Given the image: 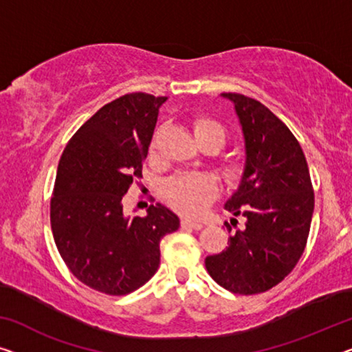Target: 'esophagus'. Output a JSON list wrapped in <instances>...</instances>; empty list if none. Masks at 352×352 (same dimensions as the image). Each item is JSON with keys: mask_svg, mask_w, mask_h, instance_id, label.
Returning a JSON list of instances; mask_svg holds the SVG:
<instances>
[{"mask_svg": "<svg viewBox=\"0 0 352 352\" xmlns=\"http://www.w3.org/2000/svg\"><path fill=\"white\" fill-rule=\"evenodd\" d=\"M182 226L183 228H191V229H194V230H199V229H202L204 228V224L202 223H199V221H192V219H182Z\"/></svg>", "mask_w": 352, "mask_h": 352, "instance_id": "obj_1", "label": "esophagus"}]
</instances>
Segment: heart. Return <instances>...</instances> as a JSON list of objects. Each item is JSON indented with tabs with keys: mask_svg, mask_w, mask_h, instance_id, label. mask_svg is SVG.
I'll list each match as a JSON object with an SVG mask.
<instances>
[{
	"mask_svg": "<svg viewBox=\"0 0 352 352\" xmlns=\"http://www.w3.org/2000/svg\"><path fill=\"white\" fill-rule=\"evenodd\" d=\"M192 134L196 140L206 138V135H213L219 140L221 146L226 140V129L223 128V124L210 118L194 120ZM156 142H158V134L151 140V155H155L156 151ZM240 174H242V169L239 164H228L224 167V175L230 183L237 182ZM164 194L170 206L180 213L190 214V217H201L217 197L218 186L213 178L206 174H178L167 182Z\"/></svg>",
	"mask_w": 352,
	"mask_h": 352,
	"instance_id": "1",
	"label": "heart"
}]
</instances>
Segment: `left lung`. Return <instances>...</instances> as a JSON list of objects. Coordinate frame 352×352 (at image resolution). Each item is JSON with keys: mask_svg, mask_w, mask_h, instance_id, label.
<instances>
[{"mask_svg": "<svg viewBox=\"0 0 352 352\" xmlns=\"http://www.w3.org/2000/svg\"><path fill=\"white\" fill-rule=\"evenodd\" d=\"M221 96L234 104L245 142L242 177L224 208L245 217V229L230 235L221 253L207 256L206 269L224 289L250 296L276 286L300 259L314 192L305 155L289 128L253 98Z\"/></svg>", "mask_w": 352, "mask_h": 352, "instance_id": "left-lung-1", "label": "left lung"}]
</instances>
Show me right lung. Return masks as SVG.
Masks as SVG:
<instances>
[{"label": "right lung", "mask_w": 352, "mask_h": 352, "mask_svg": "<svg viewBox=\"0 0 352 352\" xmlns=\"http://www.w3.org/2000/svg\"><path fill=\"white\" fill-rule=\"evenodd\" d=\"M166 96L131 93L98 110L63 151L50 201L52 232L77 280L109 296L144 286L160 267V243L180 228L162 204L128 217L123 196L142 177Z\"/></svg>", "instance_id": "add662e5"}]
</instances>
